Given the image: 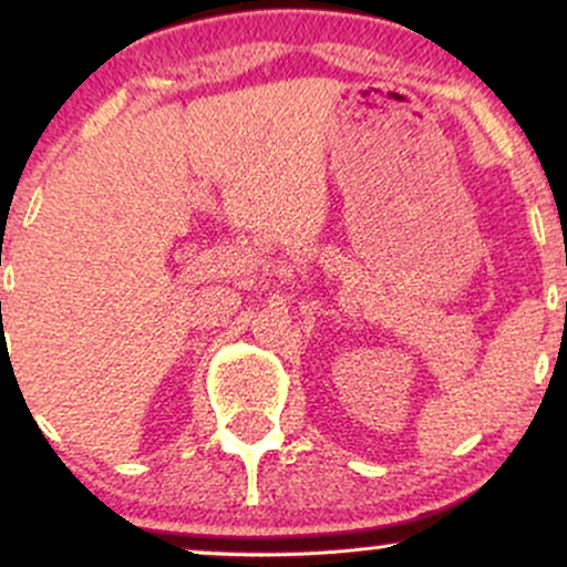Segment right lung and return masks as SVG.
<instances>
[{"label": "right lung", "instance_id": "1", "mask_svg": "<svg viewBox=\"0 0 567 567\" xmlns=\"http://www.w3.org/2000/svg\"><path fill=\"white\" fill-rule=\"evenodd\" d=\"M0 306H2V303H0Z\"/></svg>", "mask_w": 567, "mask_h": 567}]
</instances>
